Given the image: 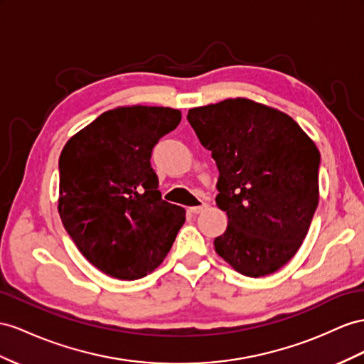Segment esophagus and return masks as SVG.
Instances as JSON below:
<instances>
[{
  "mask_svg": "<svg viewBox=\"0 0 364 364\" xmlns=\"http://www.w3.org/2000/svg\"><path fill=\"white\" fill-rule=\"evenodd\" d=\"M208 206H209L208 203H201L200 206H193V208H189V210H191L192 213H200V212H203L204 209H208Z\"/></svg>",
  "mask_w": 364,
  "mask_h": 364,
  "instance_id": "esophagus-1",
  "label": "esophagus"
}]
</instances>
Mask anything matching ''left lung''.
<instances>
[{"label": "left lung", "instance_id": "left-lung-1", "mask_svg": "<svg viewBox=\"0 0 364 364\" xmlns=\"http://www.w3.org/2000/svg\"><path fill=\"white\" fill-rule=\"evenodd\" d=\"M188 119L220 171L215 201L229 221L215 252L241 275L277 272L318 206V147L292 117L249 98L189 109Z\"/></svg>", "mask_w": 364, "mask_h": 364}]
</instances>
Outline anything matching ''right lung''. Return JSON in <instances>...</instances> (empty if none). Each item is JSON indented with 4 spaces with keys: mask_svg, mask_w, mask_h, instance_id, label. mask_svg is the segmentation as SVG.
<instances>
[{
    "mask_svg": "<svg viewBox=\"0 0 364 364\" xmlns=\"http://www.w3.org/2000/svg\"><path fill=\"white\" fill-rule=\"evenodd\" d=\"M181 121L172 107L121 106L64 144L58 212L80 252L101 272L138 279L154 272L186 221L158 191L152 149Z\"/></svg>",
    "mask_w": 364,
    "mask_h": 364,
    "instance_id": "1",
    "label": "right lung"
}]
</instances>
